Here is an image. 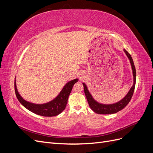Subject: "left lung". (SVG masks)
I'll return each mask as SVG.
<instances>
[{"label":"left lung","instance_id":"8db88e82","mask_svg":"<svg viewBox=\"0 0 153 153\" xmlns=\"http://www.w3.org/2000/svg\"><path fill=\"white\" fill-rule=\"evenodd\" d=\"M124 52L127 55L128 58L129 60V62H130L131 69L133 71V84L131 89H129L128 94L125 96L124 98H123L121 100L117 103H115L113 104H102L100 103L98 101H96L94 98L91 94L89 92V90L87 89V87L85 85V84L83 83V85H84V92L86 96V98L87 100L88 103L90 106V108L94 111V112L96 114H112L118 112L119 111L123 109L125 106H126L128 103L130 101L132 96L133 94L134 90H135V83H136V69L135 65H134V62L133 61V59L127 51L124 49Z\"/></svg>","mask_w":153,"mask_h":153}]
</instances>
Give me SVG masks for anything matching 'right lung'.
Instances as JSON below:
<instances>
[{
    "instance_id": "obj_1",
    "label": "right lung",
    "mask_w": 153,
    "mask_h": 153,
    "mask_svg": "<svg viewBox=\"0 0 153 153\" xmlns=\"http://www.w3.org/2000/svg\"><path fill=\"white\" fill-rule=\"evenodd\" d=\"M78 80L77 78L68 82L67 84L64 86L61 91L56 98L49 101L48 103L43 104H36L29 102L25 100L18 92L16 80H15V94L17 97V99L20 101V103L29 110L30 112H33L37 115H41L44 117H53L61 114L62 111L65 109L69 96L71 93L72 88Z\"/></svg>"
}]
</instances>
